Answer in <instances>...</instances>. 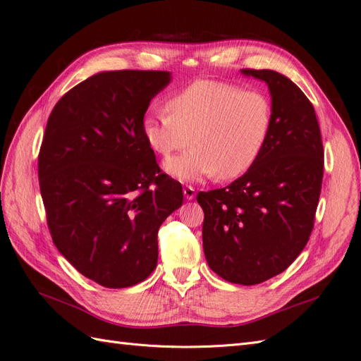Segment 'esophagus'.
I'll use <instances>...</instances> for the list:
<instances>
[{
  "label": "esophagus",
  "mask_w": 361,
  "mask_h": 361,
  "mask_svg": "<svg viewBox=\"0 0 361 361\" xmlns=\"http://www.w3.org/2000/svg\"><path fill=\"white\" fill-rule=\"evenodd\" d=\"M183 196L187 200H192L194 196H196V190L190 187V185H187V187H183Z\"/></svg>",
  "instance_id": "obj_1"
}]
</instances>
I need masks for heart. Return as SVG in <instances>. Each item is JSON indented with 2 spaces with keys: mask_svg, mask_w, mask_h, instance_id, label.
Masks as SVG:
<instances>
[{
  "mask_svg": "<svg viewBox=\"0 0 361 361\" xmlns=\"http://www.w3.org/2000/svg\"><path fill=\"white\" fill-rule=\"evenodd\" d=\"M168 111L142 118L145 141L161 157L192 147L165 162L183 182L216 176L235 179L249 171L264 150L271 130V103L257 90L221 80H197L169 100Z\"/></svg>",
  "mask_w": 361,
  "mask_h": 361,
  "instance_id": "obj_1",
  "label": "heart"
}]
</instances>
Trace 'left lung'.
I'll return each mask as SVG.
<instances>
[{
	"label": "left lung",
	"instance_id": "left-lung-1",
	"mask_svg": "<svg viewBox=\"0 0 361 361\" xmlns=\"http://www.w3.org/2000/svg\"><path fill=\"white\" fill-rule=\"evenodd\" d=\"M266 82L271 130L253 167L225 188L200 191L203 252L212 271L241 286L284 271L310 240L324 179L313 104L276 71L241 70Z\"/></svg>",
	"mask_w": 361,
	"mask_h": 361
}]
</instances>
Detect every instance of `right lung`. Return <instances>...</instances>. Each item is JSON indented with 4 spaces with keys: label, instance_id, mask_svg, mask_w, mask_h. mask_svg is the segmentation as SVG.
Wrapping results in <instances>:
<instances>
[{
    "label": "right lung",
    "instance_id": "1",
    "mask_svg": "<svg viewBox=\"0 0 361 361\" xmlns=\"http://www.w3.org/2000/svg\"><path fill=\"white\" fill-rule=\"evenodd\" d=\"M167 71H104L56 103L37 158L39 188L57 250L108 288L132 287L157 267L158 231L182 202L141 123Z\"/></svg>",
    "mask_w": 361,
    "mask_h": 361
}]
</instances>
